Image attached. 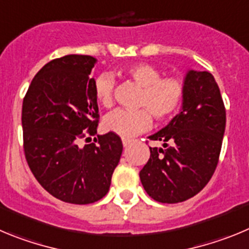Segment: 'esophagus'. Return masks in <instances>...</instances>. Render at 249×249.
Instances as JSON below:
<instances>
[{"label": "esophagus", "mask_w": 249, "mask_h": 249, "mask_svg": "<svg viewBox=\"0 0 249 249\" xmlns=\"http://www.w3.org/2000/svg\"><path fill=\"white\" fill-rule=\"evenodd\" d=\"M131 142H133V140H131V139L123 138V145H124L125 147H126V146H129V145L131 144Z\"/></svg>", "instance_id": "obj_1"}]
</instances>
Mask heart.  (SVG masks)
Listing matches in <instances>:
<instances>
[{"instance_id":"obj_1","label":"heart","mask_w":249,"mask_h":249,"mask_svg":"<svg viewBox=\"0 0 249 249\" xmlns=\"http://www.w3.org/2000/svg\"><path fill=\"white\" fill-rule=\"evenodd\" d=\"M125 75L141 87L138 97L136 110L116 109L103 120L107 131L122 138H131L144 133L151 126V114L158 120L167 119L181 107L185 97V84L178 77H162V73L155 66L138 63L129 67ZM115 79L109 73H103L94 83L95 99L104 108L111 107L114 102Z\"/></svg>"}]
</instances>
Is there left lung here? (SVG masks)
<instances>
[{"label":"left lung","mask_w":249,"mask_h":249,"mask_svg":"<svg viewBox=\"0 0 249 249\" xmlns=\"http://www.w3.org/2000/svg\"><path fill=\"white\" fill-rule=\"evenodd\" d=\"M181 111L149 136L162 147H150L140 180L151 198L162 203L189 200L211 180L218 163L226 129V109L213 75L186 73Z\"/></svg>","instance_id":"1"}]
</instances>
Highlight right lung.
<instances>
[{
    "mask_svg": "<svg viewBox=\"0 0 249 249\" xmlns=\"http://www.w3.org/2000/svg\"><path fill=\"white\" fill-rule=\"evenodd\" d=\"M97 59L71 54L47 63L31 82L22 105L24 155L46 191L63 202L88 205L108 194L123 152L122 139L97 135L99 109L89 78Z\"/></svg>",
    "mask_w": 249,
    "mask_h": 249,
    "instance_id": "right-lung-1",
    "label": "right lung"
}]
</instances>
